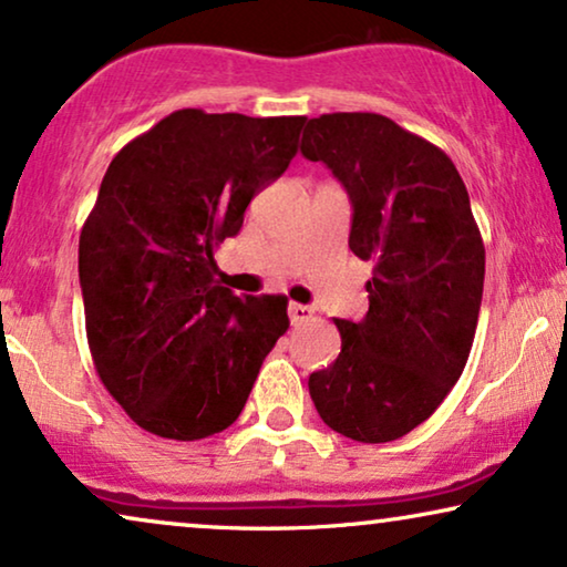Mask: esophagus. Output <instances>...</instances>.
<instances>
[{
    "mask_svg": "<svg viewBox=\"0 0 567 567\" xmlns=\"http://www.w3.org/2000/svg\"><path fill=\"white\" fill-rule=\"evenodd\" d=\"M312 315H315L312 307L297 305V301H291V305H289V320H291L293 328H297V324H305L307 320H312Z\"/></svg>",
    "mask_w": 567,
    "mask_h": 567,
    "instance_id": "esophagus-1",
    "label": "esophagus"
}]
</instances>
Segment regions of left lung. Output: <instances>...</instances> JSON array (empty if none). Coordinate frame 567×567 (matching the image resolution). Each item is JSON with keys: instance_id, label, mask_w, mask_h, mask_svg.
<instances>
[{"instance_id": "1", "label": "left lung", "mask_w": 567, "mask_h": 567, "mask_svg": "<svg viewBox=\"0 0 567 567\" xmlns=\"http://www.w3.org/2000/svg\"><path fill=\"white\" fill-rule=\"evenodd\" d=\"M301 154L346 188L348 247L374 266L367 317L336 320L340 353L309 377V394L332 431L384 444L431 417L462 377L483 301V237L454 162L386 115L312 118Z\"/></svg>"}]
</instances>
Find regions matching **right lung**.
I'll return each instance as SVG.
<instances>
[{"label": "right lung", "instance_id": "right-lung-1", "mask_svg": "<svg viewBox=\"0 0 567 567\" xmlns=\"http://www.w3.org/2000/svg\"><path fill=\"white\" fill-rule=\"evenodd\" d=\"M305 115L169 113L115 154L80 235L92 361L131 421L162 439L229 429L289 330L286 297H235L214 250L297 154Z\"/></svg>", "mask_w": 567, "mask_h": 567}]
</instances>
